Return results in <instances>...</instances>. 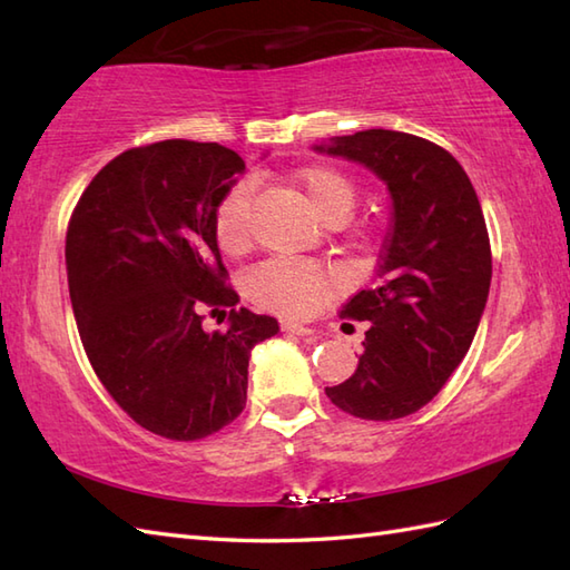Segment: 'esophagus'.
<instances>
[{
    "instance_id": "1",
    "label": "esophagus",
    "mask_w": 570,
    "mask_h": 570,
    "mask_svg": "<svg viewBox=\"0 0 570 570\" xmlns=\"http://www.w3.org/2000/svg\"><path fill=\"white\" fill-rule=\"evenodd\" d=\"M282 331L294 333V335H313V333H316V328H311V325H304V323H296V321H284Z\"/></svg>"
}]
</instances>
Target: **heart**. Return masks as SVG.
Masks as SVG:
<instances>
[{
    "label": "heart",
    "instance_id": "obj_1",
    "mask_svg": "<svg viewBox=\"0 0 570 570\" xmlns=\"http://www.w3.org/2000/svg\"><path fill=\"white\" fill-rule=\"evenodd\" d=\"M294 186L308 208L328 225H341L355 205V184L333 166L313 164L294 176ZM252 188L239 184L217 203L213 227L223 252L239 254L249 247ZM247 294L264 308L284 316H308L328 296V276L321 266L296 259H269L247 276Z\"/></svg>",
    "mask_w": 570,
    "mask_h": 570
}]
</instances>
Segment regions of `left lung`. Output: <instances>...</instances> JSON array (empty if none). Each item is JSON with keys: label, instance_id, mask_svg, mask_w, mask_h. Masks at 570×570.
Returning <instances> with one entry per match:
<instances>
[{"label": "left lung", "instance_id": "1", "mask_svg": "<svg viewBox=\"0 0 570 570\" xmlns=\"http://www.w3.org/2000/svg\"><path fill=\"white\" fill-rule=\"evenodd\" d=\"M313 149L370 168L392 196L377 284L343 308L370 323L357 367L325 394L357 419L409 416L463 362L488 304L492 252L478 193L451 154L406 131H355Z\"/></svg>", "mask_w": 570, "mask_h": 570}]
</instances>
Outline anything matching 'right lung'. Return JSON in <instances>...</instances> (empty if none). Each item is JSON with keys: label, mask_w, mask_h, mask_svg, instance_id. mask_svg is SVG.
<instances>
[{"label": "right lung", "mask_w": 570, "mask_h": 570, "mask_svg": "<svg viewBox=\"0 0 570 570\" xmlns=\"http://www.w3.org/2000/svg\"><path fill=\"white\" fill-rule=\"evenodd\" d=\"M242 174L239 154L213 141L129 149L90 180L68 225L70 304L90 365L141 429L171 441L242 414L252 347L278 333L225 286L213 217ZM205 307L228 316L227 332L204 331Z\"/></svg>", "instance_id": "add662e5"}]
</instances>
